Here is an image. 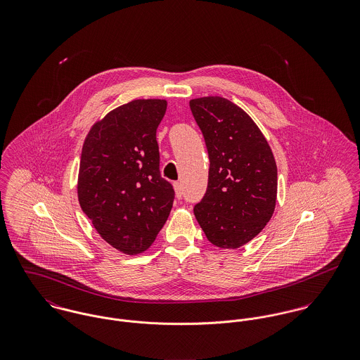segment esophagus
<instances>
[{"label": "esophagus", "instance_id": "obj_1", "mask_svg": "<svg viewBox=\"0 0 360 360\" xmlns=\"http://www.w3.org/2000/svg\"><path fill=\"white\" fill-rule=\"evenodd\" d=\"M173 187H174V191H176V197H177V198H181V194H183L181 183H180V181H174V183H173Z\"/></svg>", "mask_w": 360, "mask_h": 360}]
</instances>
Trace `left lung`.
Masks as SVG:
<instances>
[{
	"label": "left lung",
	"instance_id": "1",
	"mask_svg": "<svg viewBox=\"0 0 360 360\" xmlns=\"http://www.w3.org/2000/svg\"><path fill=\"white\" fill-rule=\"evenodd\" d=\"M205 139L209 176L194 214L219 248H240L263 230L277 197V166L255 122L221 97L190 101Z\"/></svg>",
	"mask_w": 360,
	"mask_h": 360
}]
</instances>
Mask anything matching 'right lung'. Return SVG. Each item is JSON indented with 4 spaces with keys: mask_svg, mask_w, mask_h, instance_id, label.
<instances>
[{
    "mask_svg": "<svg viewBox=\"0 0 360 360\" xmlns=\"http://www.w3.org/2000/svg\"><path fill=\"white\" fill-rule=\"evenodd\" d=\"M165 100H134L110 110L86 137L77 195L83 212L113 248L136 255L151 247L174 201L159 172L156 129Z\"/></svg>",
    "mask_w": 360,
    "mask_h": 360,
    "instance_id": "right-lung-1",
    "label": "right lung"
}]
</instances>
